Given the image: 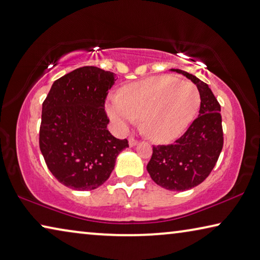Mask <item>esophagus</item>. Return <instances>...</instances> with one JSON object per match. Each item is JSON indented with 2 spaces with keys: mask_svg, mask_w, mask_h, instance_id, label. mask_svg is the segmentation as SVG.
Listing matches in <instances>:
<instances>
[{
  "mask_svg": "<svg viewBox=\"0 0 260 260\" xmlns=\"http://www.w3.org/2000/svg\"><path fill=\"white\" fill-rule=\"evenodd\" d=\"M137 143H138V140H135L134 138H129V139H128V145H129V147L137 146Z\"/></svg>",
  "mask_w": 260,
  "mask_h": 260,
  "instance_id": "1",
  "label": "esophagus"
}]
</instances>
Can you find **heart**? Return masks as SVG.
Segmentation results:
<instances>
[{"mask_svg":"<svg viewBox=\"0 0 260 260\" xmlns=\"http://www.w3.org/2000/svg\"><path fill=\"white\" fill-rule=\"evenodd\" d=\"M200 96L194 85L171 76H156L126 85L106 103V112L118 129L138 118L148 138L167 142L179 137L194 118Z\"/></svg>","mask_w":260,"mask_h":260,"instance_id":"heart-1","label":"heart"}]
</instances>
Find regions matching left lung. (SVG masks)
<instances>
[{"instance_id": "obj_1", "label": "left lung", "mask_w": 260, "mask_h": 260, "mask_svg": "<svg viewBox=\"0 0 260 260\" xmlns=\"http://www.w3.org/2000/svg\"><path fill=\"white\" fill-rule=\"evenodd\" d=\"M197 85L200 93L199 115L187 131L168 146H154L147 164L151 179L169 191H186L207 178L223 147L221 106L205 82L179 69Z\"/></svg>"}]
</instances>
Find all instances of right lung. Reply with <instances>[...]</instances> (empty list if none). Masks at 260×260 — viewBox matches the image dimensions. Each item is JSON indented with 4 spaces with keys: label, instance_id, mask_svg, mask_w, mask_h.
<instances>
[{
    "label": "right lung",
    "instance_id": "add662e5",
    "mask_svg": "<svg viewBox=\"0 0 260 260\" xmlns=\"http://www.w3.org/2000/svg\"><path fill=\"white\" fill-rule=\"evenodd\" d=\"M114 74L93 66L77 68L53 83L43 103L39 147L52 175L76 191L109 179L127 140L108 129L104 104Z\"/></svg>",
    "mask_w": 260,
    "mask_h": 260
}]
</instances>
